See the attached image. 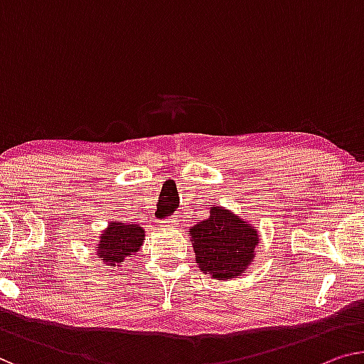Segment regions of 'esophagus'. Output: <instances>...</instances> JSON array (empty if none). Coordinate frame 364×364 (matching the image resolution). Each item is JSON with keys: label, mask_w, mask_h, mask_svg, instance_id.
Returning a JSON list of instances; mask_svg holds the SVG:
<instances>
[{"label": "esophagus", "mask_w": 364, "mask_h": 364, "mask_svg": "<svg viewBox=\"0 0 364 364\" xmlns=\"http://www.w3.org/2000/svg\"><path fill=\"white\" fill-rule=\"evenodd\" d=\"M160 224H161V227H175L178 224V219L176 217H168V219L161 220Z\"/></svg>", "instance_id": "34e87169"}]
</instances>
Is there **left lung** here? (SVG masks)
Listing matches in <instances>:
<instances>
[{"mask_svg":"<svg viewBox=\"0 0 364 364\" xmlns=\"http://www.w3.org/2000/svg\"><path fill=\"white\" fill-rule=\"evenodd\" d=\"M189 232L200 271L215 279L240 276L255 257L257 229L222 208L210 209L209 219L191 227Z\"/></svg>","mask_w":364,"mask_h":364,"instance_id":"8db88e82","label":"left lung"}]
</instances>
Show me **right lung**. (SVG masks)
Wrapping results in <instances>:
<instances>
[{
  "label": "right lung",
  "instance_id": "add662e5",
  "mask_svg": "<svg viewBox=\"0 0 364 364\" xmlns=\"http://www.w3.org/2000/svg\"><path fill=\"white\" fill-rule=\"evenodd\" d=\"M145 232L137 224H119L111 222L102 232L97 245L100 258L107 267H119L126 258L140 250Z\"/></svg>",
  "mask_w": 364,
  "mask_h": 364
}]
</instances>
